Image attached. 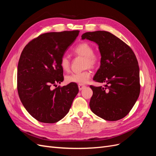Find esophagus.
I'll list each match as a JSON object with an SVG mask.
<instances>
[{"instance_id": "obj_1", "label": "esophagus", "mask_w": 156, "mask_h": 156, "mask_svg": "<svg viewBox=\"0 0 156 156\" xmlns=\"http://www.w3.org/2000/svg\"><path fill=\"white\" fill-rule=\"evenodd\" d=\"M78 87L79 90H82L84 88L86 87V86L84 85V84H78Z\"/></svg>"}]
</instances>
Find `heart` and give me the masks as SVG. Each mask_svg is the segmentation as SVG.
Returning <instances> with one entry per match:
<instances>
[{"instance_id": "b5f03b06", "label": "heart", "mask_w": 156, "mask_h": 156, "mask_svg": "<svg viewBox=\"0 0 156 156\" xmlns=\"http://www.w3.org/2000/svg\"><path fill=\"white\" fill-rule=\"evenodd\" d=\"M75 55L83 56L84 58V65L85 68H94L98 63V57L94 54V49L93 47L87 42L79 44L73 49ZM60 66L63 71L67 72L70 67V61L67 56L64 55L60 60ZM91 77V72L89 70L84 72L72 73L66 77V81L68 83H76L84 84L87 83Z\"/></svg>"}]
</instances>
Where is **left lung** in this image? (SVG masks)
I'll return each instance as SVG.
<instances>
[{
    "label": "left lung",
    "mask_w": 156,
    "mask_h": 156,
    "mask_svg": "<svg viewBox=\"0 0 156 156\" xmlns=\"http://www.w3.org/2000/svg\"><path fill=\"white\" fill-rule=\"evenodd\" d=\"M82 40L96 43L101 54L100 67L93 79L105 87L90 86V107L108 121L123 119L134 106L140 94L138 61L129 46L107 31L85 32Z\"/></svg>",
    "instance_id": "1"
}]
</instances>
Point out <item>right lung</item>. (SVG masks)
<instances>
[{
    "mask_svg": "<svg viewBox=\"0 0 156 156\" xmlns=\"http://www.w3.org/2000/svg\"><path fill=\"white\" fill-rule=\"evenodd\" d=\"M79 30L48 32L23 49L18 62L17 91L28 112L37 121L52 124L68 114L79 92L76 83L52 89L63 81L60 60Z\"/></svg>",
    "mask_w": 156,
    "mask_h": 156,
    "instance_id": "right-lung-1",
    "label": "right lung"
}]
</instances>
